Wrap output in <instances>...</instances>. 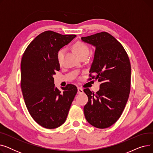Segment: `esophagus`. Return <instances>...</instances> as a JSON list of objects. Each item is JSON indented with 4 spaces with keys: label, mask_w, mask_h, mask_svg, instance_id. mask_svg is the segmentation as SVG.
Segmentation results:
<instances>
[{
    "label": "esophagus",
    "mask_w": 153,
    "mask_h": 153,
    "mask_svg": "<svg viewBox=\"0 0 153 153\" xmlns=\"http://www.w3.org/2000/svg\"><path fill=\"white\" fill-rule=\"evenodd\" d=\"M83 89H82V88H81V87H78L77 88V93L78 94H82V93H83Z\"/></svg>",
    "instance_id": "34e87169"
}]
</instances>
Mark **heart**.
Returning <instances> with one entry per match:
<instances>
[{"mask_svg": "<svg viewBox=\"0 0 153 153\" xmlns=\"http://www.w3.org/2000/svg\"><path fill=\"white\" fill-rule=\"evenodd\" d=\"M72 48H73L75 53L79 57L84 54L88 55V54L89 53V47H88V46L85 43L81 41H78L76 42L73 45V46H72ZM64 52V50L63 48H62V49H60L57 53V60L59 63H60L62 60Z\"/></svg>", "mask_w": 153, "mask_h": 153, "instance_id": "1", "label": "heart"}]
</instances>
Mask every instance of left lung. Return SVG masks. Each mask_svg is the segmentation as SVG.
I'll list each match as a JSON object with an SVG mask.
<instances>
[{
  "label": "left lung",
  "instance_id": "1",
  "mask_svg": "<svg viewBox=\"0 0 153 153\" xmlns=\"http://www.w3.org/2000/svg\"><path fill=\"white\" fill-rule=\"evenodd\" d=\"M81 39L95 47L89 80L100 82L96 93L84 89L88 97L84 115L91 125L103 129L114 125L125 107L130 92V61L122 45L107 32Z\"/></svg>",
  "mask_w": 153,
  "mask_h": 153
}]
</instances>
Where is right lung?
Segmentation results:
<instances>
[{
  "mask_svg": "<svg viewBox=\"0 0 153 153\" xmlns=\"http://www.w3.org/2000/svg\"><path fill=\"white\" fill-rule=\"evenodd\" d=\"M76 36L45 31L28 45L22 56L20 84L26 107L35 121L48 129L65 122L77 92L73 84L59 91L53 77L60 70L58 51Z\"/></svg>",
  "mask_w": 153,
  "mask_h": 153,
  "instance_id": "right-lung-1",
  "label": "right lung"
}]
</instances>
